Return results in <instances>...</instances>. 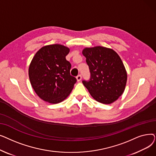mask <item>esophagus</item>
Instances as JSON below:
<instances>
[{
	"label": "esophagus",
	"instance_id": "1",
	"mask_svg": "<svg viewBox=\"0 0 156 156\" xmlns=\"http://www.w3.org/2000/svg\"><path fill=\"white\" fill-rule=\"evenodd\" d=\"M81 78H82V76H81V75H78L76 76V79H77V81H81Z\"/></svg>",
	"mask_w": 156,
	"mask_h": 156
}]
</instances>
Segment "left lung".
<instances>
[{
  "mask_svg": "<svg viewBox=\"0 0 156 156\" xmlns=\"http://www.w3.org/2000/svg\"><path fill=\"white\" fill-rule=\"evenodd\" d=\"M90 77L82 83L97 101L109 104L116 101L123 93L127 74L120 57L112 49L104 47L85 48Z\"/></svg>",
  "mask_w": 156,
  "mask_h": 156,
  "instance_id": "1",
  "label": "left lung"
}]
</instances>
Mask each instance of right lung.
<instances>
[{
  "label": "right lung",
  "mask_w": 156,
  "mask_h": 156,
  "mask_svg": "<svg viewBox=\"0 0 156 156\" xmlns=\"http://www.w3.org/2000/svg\"><path fill=\"white\" fill-rule=\"evenodd\" d=\"M69 49L62 45L44 46L35 54L29 67L30 83L42 100L59 103L66 98L76 82L70 75L71 63L66 59Z\"/></svg>",
  "instance_id": "add662e5"
}]
</instances>
